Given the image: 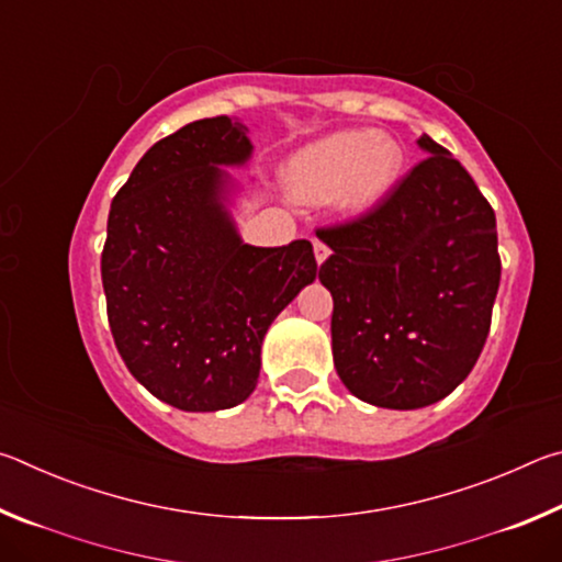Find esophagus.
<instances>
[{
	"mask_svg": "<svg viewBox=\"0 0 562 562\" xmlns=\"http://www.w3.org/2000/svg\"><path fill=\"white\" fill-rule=\"evenodd\" d=\"M312 245H315V258H317V262L322 265V262H325V260L329 258V247H327L325 243H322V240H317V237H315V240H312Z\"/></svg>",
	"mask_w": 562,
	"mask_h": 562,
	"instance_id": "34e87169",
	"label": "esophagus"
}]
</instances>
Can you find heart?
I'll return each instance as SVG.
<instances>
[{
  "label": "heart",
  "instance_id": "obj_1",
  "mask_svg": "<svg viewBox=\"0 0 562 562\" xmlns=\"http://www.w3.org/2000/svg\"><path fill=\"white\" fill-rule=\"evenodd\" d=\"M402 146L372 131H339L302 148L288 166L290 190L302 201L329 195L341 213H364L394 186Z\"/></svg>",
  "mask_w": 562,
  "mask_h": 562
}]
</instances>
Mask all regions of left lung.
<instances>
[{
    "label": "left lung",
    "instance_id": "1",
    "mask_svg": "<svg viewBox=\"0 0 562 562\" xmlns=\"http://www.w3.org/2000/svg\"><path fill=\"white\" fill-rule=\"evenodd\" d=\"M418 146L429 156L372 211L317 231L337 374L384 408L429 406L471 374L501 282L491 203L443 146Z\"/></svg>",
    "mask_w": 562,
    "mask_h": 562
}]
</instances>
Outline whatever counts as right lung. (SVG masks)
<instances>
[{
    "instance_id": "add662e5",
    "label": "right lung",
    "mask_w": 562,
    "mask_h": 562,
    "mask_svg": "<svg viewBox=\"0 0 562 562\" xmlns=\"http://www.w3.org/2000/svg\"><path fill=\"white\" fill-rule=\"evenodd\" d=\"M243 123L193 121L146 150L111 203L101 280L113 341L150 394L183 412L245 402L272 319L317 278L310 240L245 245L227 176L252 154Z\"/></svg>"
}]
</instances>
